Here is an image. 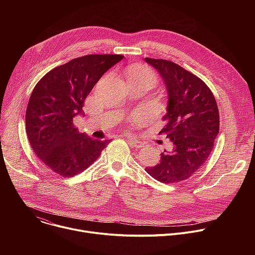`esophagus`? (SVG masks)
<instances>
[{
    "instance_id": "1",
    "label": "esophagus",
    "mask_w": 255,
    "mask_h": 255,
    "mask_svg": "<svg viewBox=\"0 0 255 255\" xmlns=\"http://www.w3.org/2000/svg\"><path fill=\"white\" fill-rule=\"evenodd\" d=\"M126 139L129 141L131 146H135V147H139L140 145V141L135 139V138H132V137H129V136H126Z\"/></svg>"
}]
</instances>
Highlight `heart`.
I'll return each instance as SVG.
<instances>
[{
    "label": "heart",
    "mask_w": 255,
    "mask_h": 255,
    "mask_svg": "<svg viewBox=\"0 0 255 255\" xmlns=\"http://www.w3.org/2000/svg\"><path fill=\"white\" fill-rule=\"evenodd\" d=\"M127 82H136V83H147L152 86L155 81L154 72L147 66L145 65H131L127 68L126 71Z\"/></svg>",
    "instance_id": "obj_1"
}]
</instances>
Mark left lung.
<instances>
[{"mask_svg": "<svg viewBox=\"0 0 255 255\" xmlns=\"http://www.w3.org/2000/svg\"><path fill=\"white\" fill-rule=\"evenodd\" d=\"M144 60L158 71L167 91L165 126L159 134L170 141L160 162L145 170L161 183H178L208 159L220 128L218 106L211 90L192 72L168 60Z\"/></svg>", "mask_w": 255, "mask_h": 255, "instance_id": "1", "label": "left lung"}]
</instances>
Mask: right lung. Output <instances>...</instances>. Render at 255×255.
I'll use <instances>...</instances> for the list:
<instances>
[{"mask_svg":"<svg viewBox=\"0 0 255 255\" xmlns=\"http://www.w3.org/2000/svg\"><path fill=\"white\" fill-rule=\"evenodd\" d=\"M119 54H90L71 59L46 74L35 86L26 110V132L37 157L62 176L87 169L111 140L80 133L75 117L105 72L123 59Z\"/></svg>","mask_w":255,"mask_h":255,"instance_id":"1","label":"right lung"}]
</instances>
